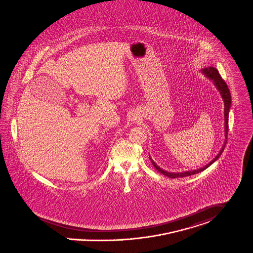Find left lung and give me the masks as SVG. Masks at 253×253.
Returning a JSON list of instances; mask_svg holds the SVG:
<instances>
[{"instance_id":"8db88e82","label":"left lung","mask_w":253,"mask_h":253,"mask_svg":"<svg viewBox=\"0 0 253 253\" xmlns=\"http://www.w3.org/2000/svg\"><path fill=\"white\" fill-rule=\"evenodd\" d=\"M201 72L207 77L208 79L211 80L213 85L215 86V88L217 89V91L220 93L222 99H223V102H224V133H225V140H224V143H223V146L222 148L220 149L219 153L214 157V159L212 161H210L208 164H206L204 167H201L199 169H195V170H192V171H184V172H177V173H174V172H168L166 170H163L162 168H161L155 161L152 160L151 156H150V160L152 161L153 165L155 166V168L165 176L169 177V178H182V177H186V176H190V175H194V174H197V173H200L202 171H204L206 168H208L210 165H211L214 161H216L220 155L222 154L223 150H224V147L226 145V139H227V134H228V118H229V111L230 108H231V94H230L229 89H228V86L227 84L225 83V81L221 78L219 72L217 71V69L212 68V67H209V68H205V69H201Z\"/></svg>"}]
</instances>
